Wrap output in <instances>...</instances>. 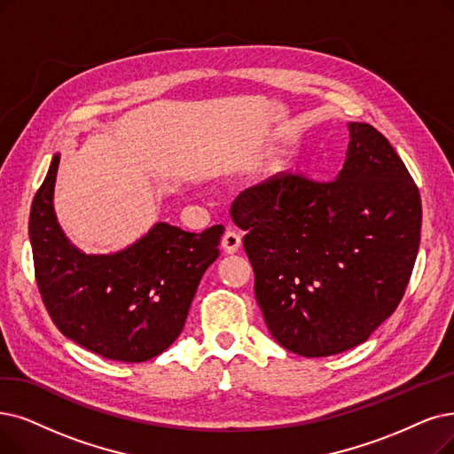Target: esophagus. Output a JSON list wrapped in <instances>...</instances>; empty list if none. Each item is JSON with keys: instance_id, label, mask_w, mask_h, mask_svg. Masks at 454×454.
Instances as JSON below:
<instances>
[{"instance_id": "obj_1", "label": "esophagus", "mask_w": 454, "mask_h": 454, "mask_svg": "<svg viewBox=\"0 0 454 454\" xmlns=\"http://www.w3.org/2000/svg\"><path fill=\"white\" fill-rule=\"evenodd\" d=\"M240 244H242V239H240V234L234 231V229H227L225 231V234H223V239H222V247H223V251L225 253H237L239 251V247H240Z\"/></svg>"}]
</instances>
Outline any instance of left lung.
Returning a JSON list of instances; mask_svg holds the SVG:
<instances>
[{
  "instance_id": "left-lung-1",
  "label": "left lung",
  "mask_w": 454,
  "mask_h": 454,
  "mask_svg": "<svg viewBox=\"0 0 454 454\" xmlns=\"http://www.w3.org/2000/svg\"><path fill=\"white\" fill-rule=\"evenodd\" d=\"M328 183L278 173L231 205L268 330L303 357L350 350L403 300L421 240V195L391 143L348 122Z\"/></svg>"
}]
</instances>
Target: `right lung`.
Returning a JSON list of instances; mask_svg holds the SVG:
<instances>
[{
	"instance_id": "1",
	"label": "right lung",
	"mask_w": 454,
	"mask_h": 454,
	"mask_svg": "<svg viewBox=\"0 0 454 454\" xmlns=\"http://www.w3.org/2000/svg\"><path fill=\"white\" fill-rule=\"evenodd\" d=\"M53 154L33 199L29 242L37 285L59 332L106 359L141 364L169 348L188 318L207 268L220 257L223 225L188 232L156 222L114 253H85L61 229Z\"/></svg>"
}]
</instances>
